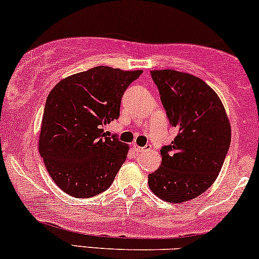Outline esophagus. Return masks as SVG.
I'll return each instance as SVG.
<instances>
[{
  "mask_svg": "<svg viewBox=\"0 0 259 259\" xmlns=\"http://www.w3.org/2000/svg\"><path fill=\"white\" fill-rule=\"evenodd\" d=\"M134 148H135L136 153H141V152H145V151H148V149H151V145L145 146V147H140V146H138V145H134Z\"/></svg>",
  "mask_w": 259,
  "mask_h": 259,
  "instance_id": "34e87169",
  "label": "esophagus"
}]
</instances>
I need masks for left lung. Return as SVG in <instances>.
<instances>
[{
  "mask_svg": "<svg viewBox=\"0 0 259 259\" xmlns=\"http://www.w3.org/2000/svg\"><path fill=\"white\" fill-rule=\"evenodd\" d=\"M151 76L179 133L160 149L161 165L148 175L149 188L167 202L188 201L219 176L232 138L228 117L219 95L198 77L175 70Z\"/></svg>",
  "mask_w": 259,
  "mask_h": 259,
  "instance_id": "obj_1",
  "label": "left lung"
}]
</instances>
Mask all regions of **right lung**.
I'll use <instances>...</instances> for the list:
<instances>
[{
    "instance_id": "obj_1",
    "label": "right lung",
    "mask_w": 259,
    "mask_h": 259,
    "mask_svg": "<svg viewBox=\"0 0 259 259\" xmlns=\"http://www.w3.org/2000/svg\"><path fill=\"white\" fill-rule=\"evenodd\" d=\"M141 73L96 66L60 80L49 93L38 148L66 194L92 198L112 185L129 147L107 138L104 126L118 119L124 92Z\"/></svg>"
}]
</instances>
